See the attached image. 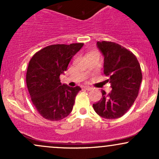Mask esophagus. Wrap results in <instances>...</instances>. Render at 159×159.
<instances>
[{
	"label": "esophagus",
	"instance_id": "34e87169",
	"mask_svg": "<svg viewBox=\"0 0 159 159\" xmlns=\"http://www.w3.org/2000/svg\"><path fill=\"white\" fill-rule=\"evenodd\" d=\"M84 90H86L90 91V90H93V87H87V86H85V87H84Z\"/></svg>",
	"mask_w": 159,
	"mask_h": 159
}]
</instances>
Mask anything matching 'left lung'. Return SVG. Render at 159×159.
Instances as JSON below:
<instances>
[{"instance_id": "8db88e82", "label": "left lung", "mask_w": 159, "mask_h": 159, "mask_svg": "<svg viewBox=\"0 0 159 159\" xmlns=\"http://www.w3.org/2000/svg\"><path fill=\"white\" fill-rule=\"evenodd\" d=\"M104 56V73L112 90L93 105L96 114L105 119H116L123 116L132 107L138 96L142 73L138 59L130 51L113 42H97Z\"/></svg>"}]
</instances>
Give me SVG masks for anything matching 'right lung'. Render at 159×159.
Wrapping results in <instances>:
<instances>
[{
	"label": "right lung",
	"instance_id": "add662e5",
	"mask_svg": "<svg viewBox=\"0 0 159 159\" xmlns=\"http://www.w3.org/2000/svg\"><path fill=\"white\" fill-rule=\"evenodd\" d=\"M84 43L57 44L36 52L29 62L26 83L31 101L45 119L57 121L66 117L73 108L81 87L62 84L60 75L66 71L75 54Z\"/></svg>",
	"mask_w": 159,
	"mask_h": 159
}]
</instances>
